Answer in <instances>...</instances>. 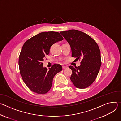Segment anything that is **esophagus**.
<instances>
[{
  "label": "esophagus",
  "mask_w": 121,
  "mask_h": 121,
  "mask_svg": "<svg viewBox=\"0 0 121 121\" xmlns=\"http://www.w3.org/2000/svg\"><path fill=\"white\" fill-rule=\"evenodd\" d=\"M67 68V66H62V69L63 70H64V69H66Z\"/></svg>",
  "instance_id": "esophagus-1"
}]
</instances>
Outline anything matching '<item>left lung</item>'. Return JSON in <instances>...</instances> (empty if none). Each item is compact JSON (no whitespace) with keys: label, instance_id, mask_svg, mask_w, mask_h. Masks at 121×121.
Here are the masks:
<instances>
[{"label":"left lung","instance_id":"1","mask_svg":"<svg viewBox=\"0 0 121 121\" xmlns=\"http://www.w3.org/2000/svg\"><path fill=\"white\" fill-rule=\"evenodd\" d=\"M60 33L70 44L72 57L82 59L81 65L74 68L70 77L75 87L84 89L89 86L95 80L101 65L99 47L91 37L86 34L76 30L60 32Z\"/></svg>","mask_w":121,"mask_h":121}]
</instances>
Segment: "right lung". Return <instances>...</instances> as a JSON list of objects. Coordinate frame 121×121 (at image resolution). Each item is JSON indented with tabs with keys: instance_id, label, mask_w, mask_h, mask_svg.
I'll return each instance as SVG.
<instances>
[{
	"instance_id": "obj_1",
	"label": "right lung",
	"mask_w": 121,
	"mask_h": 121,
	"mask_svg": "<svg viewBox=\"0 0 121 121\" xmlns=\"http://www.w3.org/2000/svg\"><path fill=\"white\" fill-rule=\"evenodd\" d=\"M63 39L59 32H44L27 40L23 45L19 58L20 73L25 85L33 92L47 93L52 86L54 77L62 71L61 66L57 64L47 70L42 62L51 46Z\"/></svg>"
}]
</instances>
